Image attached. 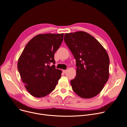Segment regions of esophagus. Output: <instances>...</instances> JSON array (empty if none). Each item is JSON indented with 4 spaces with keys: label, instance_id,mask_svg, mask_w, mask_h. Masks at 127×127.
Returning a JSON list of instances; mask_svg holds the SVG:
<instances>
[{
    "label": "esophagus",
    "instance_id": "obj_1",
    "mask_svg": "<svg viewBox=\"0 0 127 127\" xmlns=\"http://www.w3.org/2000/svg\"><path fill=\"white\" fill-rule=\"evenodd\" d=\"M63 73H66V70H63Z\"/></svg>",
    "mask_w": 127,
    "mask_h": 127
}]
</instances>
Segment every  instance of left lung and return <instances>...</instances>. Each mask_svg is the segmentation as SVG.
I'll return each instance as SVG.
<instances>
[{"label":"left lung","mask_w":127,"mask_h":127,"mask_svg":"<svg viewBox=\"0 0 127 127\" xmlns=\"http://www.w3.org/2000/svg\"><path fill=\"white\" fill-rule=\"evenodd\" d=\"M64 41L76 61V76L71 81L74 92L90 99L103 90L109 77V58L105 49L90 34L65 33Z\"/></svg>","instance_id":"left-lung-1"}]
</instances>
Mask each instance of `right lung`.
<instances>
[{
  "label": "right lung",
  "instance_id": "add662e5",
  "mask_svg": "<svg viewBox=\"0 0 127 127\" xmlns=\"http://www.w3.org/2000/svg\"><path fill=\"white\" fill-rule=\"evenodd\" d=\"M64 33L39 34L26 45L18 62V69L26 90L36 97L51 93L62 76L55 69L54 53L64 39Z\"/></svg>",
  "mask_w": 127,
  "mask_h": 127
}]
</instances>
